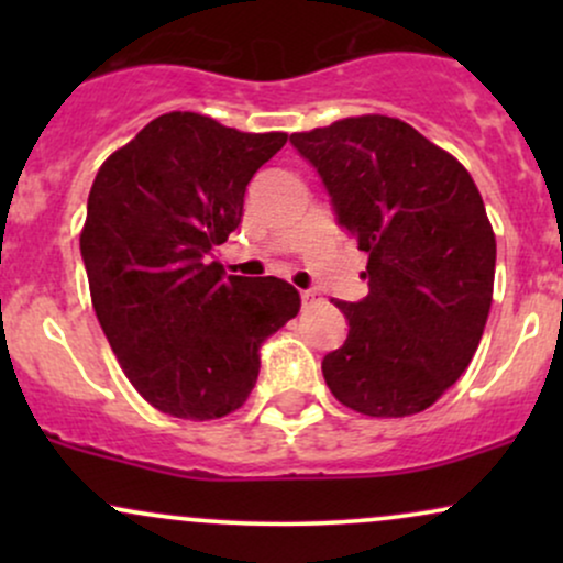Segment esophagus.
I'll use <instances>...</instances> for the list:
<instances>
[{"instance_id": "obj_1", "label": "esophagus", "mask_w": 563, "mask_h": 563, "mask_svg": "<svg viewBox=\"0 0 563 563\" xmlns=\"http://www.w3.org/2000/svg\"><path fill=\"white\" fill-rule=\"evenodd\" d=\"M314 301H320L318 290H301V303H303V307H309V303H314Z\"/></svg>"}]
</instances>
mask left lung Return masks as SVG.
Segmentation results:
<instances>
[{"mask_svg": "<svg viewBox=\"0 0 563 563\" xmlns=\"http://www.w3.org/2000/svg\"><path fill=\"white\" fill-rule=\"evenodd\" d=\"M320 174L335 219L367 254V296L335 301L344 346L322 376L373 418L426 410L479 346L495 283V232L471 174L410 124L357 115L290 134Z\"/></svg>", "mask_w": 563, "mask_h": 563, "instance_id": "1", "label": "left lung"}]
</instances>
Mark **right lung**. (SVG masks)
<instances>
[{
    "instance_id": "add662e5",
    "label": "right lung",
    "mask_w": 563,
    "mask_h": 563,
    "mask_svg": "<svg viewBox=\"0 0 563 563\" xmlns=\"http://www.w3.org/2000/svg\"><path fill=\"white\" fill-rule=\"evenodd\" d=\"M286 140L174 111L97 172L81 230L92 307L121 371L161 412L211 421L238 410L262 344L299 312V290L280 277H224L209 262Z\"/></svg>"
}]
</instances>
